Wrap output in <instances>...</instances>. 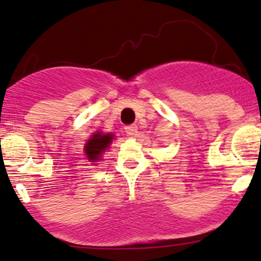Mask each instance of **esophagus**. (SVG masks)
Listing matches in <instances>:
<instances>
[{
	"instance_id": "34e87169",
	"label": "esophagus",
	"mask_w": 261,
	"mask_h": 261,
	"mask_svg": "<svg viewBox=\"0 0 261 261\" xmlns=\"http://www.w3.org/2000/svg\"><path fill=\"white\" fill-rule=\"evenodd\" d=\"M125 131H126V133L128 134V135H134V134H136V131H137V126L135 124H133V125H127V126H125Z\"/></svg>"
}]
</instances>
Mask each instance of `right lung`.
Masks as SVG:
<instances>
[{"instance_id":"obj_1","label":"right lung","mask_w":261,"mask_h":261,"mask_svg":"<svg viewBox=\"0 0 261 261\" xmlns=\"http://www.w3.org/2000/svg\"><path fill=\"white\" fill-rule=\"evenodd\" d=\"M114 135L113 134H101L97 133L93 135L91 139L88 140V142L86 143V154L88 157V160L91 162L99 161V157L103 152H106V149L109 147V145L112 143Z\"/></svg>"}]
</instances>
